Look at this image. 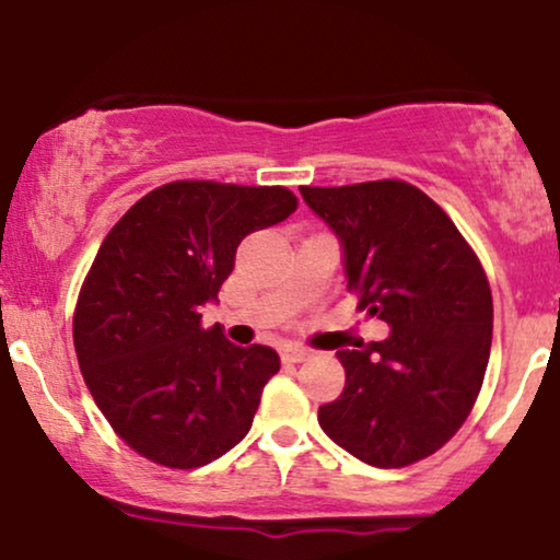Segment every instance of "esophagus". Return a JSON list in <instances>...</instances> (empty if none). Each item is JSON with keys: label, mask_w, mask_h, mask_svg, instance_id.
I'll return each instance as SVG.
<instances>
[{"label": "esophagus", "mask_w": 560, "mask_h": 560, "mask_svg": "<svg viewBox=\"0 0 560 560\" xmlns=\"http://www.w3.org/2000/svg\"><path fill=\"white\" fill-rule=\"evenodd\" d=\"M310 359V351L302 349V346H284L281 349V362L284 364H300V362H307Z\"/></svg>", "instance_id": "34e87169"}]
</instances>
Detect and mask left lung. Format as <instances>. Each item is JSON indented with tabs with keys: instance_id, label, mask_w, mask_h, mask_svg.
<instances>
[{
	"instance_id": "1",
	"label": "left lung",
	"mask_w": 560,
	"mask_h": 560,
	"mask_svg": "<svg viewBox=\"0 0 560 560\" xmlns=\"http://www.w3.org/2000/svg\"><path fill=\"white\" fill-rule=\"evenodd\" d=\"M300 190L341 240L357 307L390 325L387 341L336 353L346 385L317 421L353 457L406 468L476 406L493 332L486 271L447 211L406 180Z\"/></svg>"
}]
</instances>
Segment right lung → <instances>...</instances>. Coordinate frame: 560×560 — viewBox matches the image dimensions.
Listing matches in <instances>:
<instances>
[{"label":"right lung","instance_id":"1","mask_svg":"<svg viewBox=\"0 0 560 560\" xmlns=\"http://www.w3.org/2000/svg\"><path fill=\"white\" fill-rule=\"evenodd\" d=\"M294 209L284 186L173 180L105 235L77 296L74 351L97 408L141 457L194 470L250 431L279 353L203 328L201 304L217 300L237 245Z\"/></svg>","mask_w":560,"mask_h":560}]
</instances>
